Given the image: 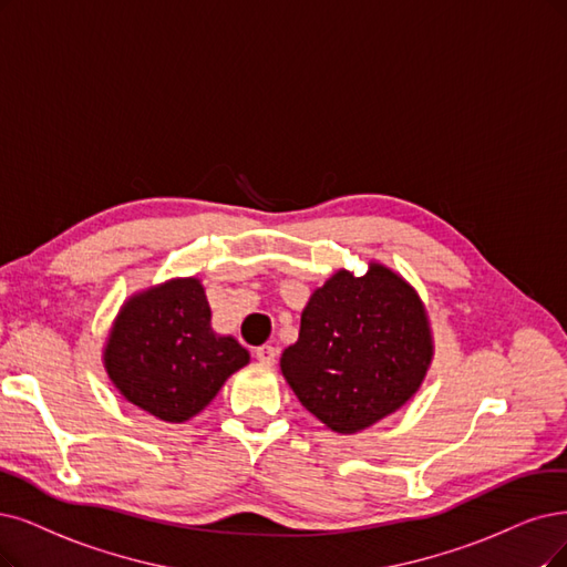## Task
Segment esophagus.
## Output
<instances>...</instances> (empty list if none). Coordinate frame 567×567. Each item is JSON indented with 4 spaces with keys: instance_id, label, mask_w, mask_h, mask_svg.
Wrapping results in <instances>:
<instances>
[{
    "instance_id": "obj_1",
    "label": "esophagus",
    "mask_w": 567,
    "mask_h": 567,
    "mask_svg": "<svg viewBox=\"0 0 567 567\" xmlns=\"http://www.w3.org/2000/svg\"><path fill=\"white\" fill-rule=\"evenodd\" d=\"M255 358H257L261 364L272 367V364H276V360H278V350L272 348V346H259V348L255 350Z\"/></svg>"
}]
</instances>
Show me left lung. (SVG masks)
I'll return each instance as SVG.
<instances>
[{"label":"left lung","mask_w":567,"mask_h":567,"mask_svg":"<svg viewBox=\"0 0 567 567\" xmlns=\"http://www.w3.org/2000/svg\"><path fill=\"white\" fill-rule=\"evenodd\" d=\"M432 331L415 289L394 270L369 264L339 270L312 291L299 341L280 369L299 402L339 434H354L402 409L432 362Z\"/></svg>","instance_id":"obj_1"}]
</instances>
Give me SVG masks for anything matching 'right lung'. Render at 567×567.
I'll return each mask as SVG.
<instances>
[{"label":"right lung","instance_id":"add662e5","mask_svg":"<svg viewBox=\"0 0 567 567\" xmlns=\"http://www.w3.org/2000/svg\"><path fill=\"white\" fill-rule=\"evenodd\" d=\"M205 289L177 278L131 297L110 331L104 369L131 404L165 423L200 413L249 352L209 327Z\"/></svg>","mask_w":567,"mask_h":567}]
</instances>
